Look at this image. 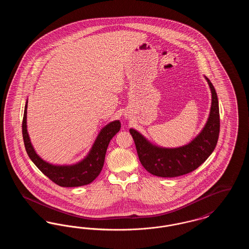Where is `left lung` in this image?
<instances>
[{
  "label": "left lung",
  "mask_w": 249,
  "mask_h": 249,
  "mask_svg": "<svg viewBox=\"0 0 249 249\" xmlns=\"http://www.w3.org/2000/svg\"><path fill=\"white\" fill-rule=\"evenodd\" d=\"M212 92L210 115L201 133L189 144L178 148H161L152 145L138 131L130 129L137 154L143 168L160 178H177L187 175L201 165L212 154L220 130L219 107L215 89L205 77Z\"/></svg>",
  "instance_id": "1"
}]
</instances>
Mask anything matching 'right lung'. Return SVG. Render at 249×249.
I'll return each mask as SVG.
<instances>
[{"instance_id":"add662e5","label":"right lung","mask_w":249,"mask_h":249,"mask_svg":"<svg viewBox=\"0 0 249 249\" xmlns=\"http://www.w3.org/2000/svg\"><path fill=\"white\" fill-rule=\"evenodd\" d=\"M27 104L24 109L22 136L24 145L30 159L36 167L52 182L64 188L80 187L91 183L97 178L104 166L107 146L110 140L119 132L121 124L119 120L113 121L101 130L88 157L77 164L55 166L44 161L36 154L27 132Z\"/></svg>"}]
</instances>
